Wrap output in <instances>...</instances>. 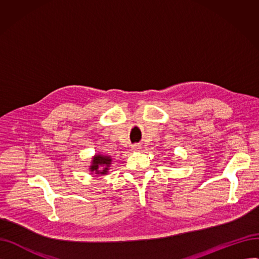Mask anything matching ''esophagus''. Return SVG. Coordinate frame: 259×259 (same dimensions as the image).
<instances>
[{"instance_id":"obj_1","label":"esophagus","mask_w":259,"mask_h":259,"mask_svg":"<svg viewBox=\"0 0 259 259\" xmlns=\"http://www.w3.org/2000/svg\"><path fill=\"white\" fill-rule=\"evenodd\" d=\"M142 149V146L141 145H133L132 146V151L133 152H139Z\"/></svg>"}]
</instances>
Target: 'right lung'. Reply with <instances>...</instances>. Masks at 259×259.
<instances>
[{
    "label": "right lung",
    "instance_id": "right-lung-1",
    "mask_svg": "<svg viewBox=\"0 0 259 259\" xmlns=\"http://www.w3.org/2000/svg\"><path fill=\"white\" fill-rule=\"evenodd\" d=\"M112 164V158L110 155H104L102 153H97L91 158V164L89 166V171L91 174H97L99 176L107 175L109 173V168Z\"/></svg>",
    "mask_w": 259,
    "mask_h": 259
}]
</instances>
